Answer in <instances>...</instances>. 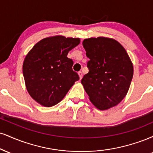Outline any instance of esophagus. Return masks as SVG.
I'll list each match as a JSON object with an SVG mask.
<instances>
[{"mask_svg":"<svg viewBox=\"0 0 153 153\" xmlns=\"http://www.w3.org/2000/svg\"><path fill=\"white\" fill-rule=\"evenodd\" d=\"M78 75H79V78H80V80H81L82 78V72H78Z\"/></svg>","mask_w":153,"mask_h":153,"instance_id":"esophagus-1","label":"esophagus"}]
</instances>
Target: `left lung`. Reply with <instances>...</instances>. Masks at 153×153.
<instances>
[{"label": "left lung", "mask_w": 153, "mask_h": 153, "mask_svg": "<svg viewBox=\"0 0 153 153\" xmlns=\"http://www.w3.org/2000/svg\"><path fill=\"white\" fill-rule=\"evenodd\" d=\"M89 72L81 83L95 108L106 110L126 96L133 76V65L124 47L113 38L84 39Z\"/></svg>", "instance_id": "left-lung-1"}]
</instances>
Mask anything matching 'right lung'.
I'll use <instances>...</instances> for the list:
<instances>
[{"mask_svg": "<svg viewBox=\"0 0 153 153\" xmlns=\"http://www.w3.org/2000/svg\"><path fill=\"white\" fill-rule=\"evenodd\" d=\"M78 38L63 36L47 37L38 42L24 59L23 74L30 97L44 107L60 102L79 80L72 69L70 51L80 44Z\"/></svg>", "mask_w": 153, "mask_h": 153, "instance_id": "right-lung-1", "label": "right lung"}]
</instances>
